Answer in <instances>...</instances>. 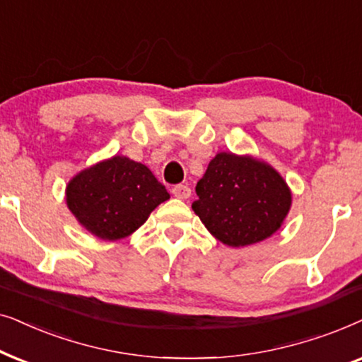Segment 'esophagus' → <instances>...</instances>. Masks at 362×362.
<instances>
[{
    "mask_svg": "<svg viewBox=\"0 0 362 362\" xmlns=\"http://www.w3.org/2000/svg\"><path fill=\"white\" fill-rule=\"evenodd\" d=\"M172 194H173V197H177V199L187 200L192 195V190L189 185H175L172 189Z\"/></svg>",
    "mask_w": 362,
    "mask_h": 362,
    "instance_id": "34e87169",
    "label": "esophagus"
}]
</instances>
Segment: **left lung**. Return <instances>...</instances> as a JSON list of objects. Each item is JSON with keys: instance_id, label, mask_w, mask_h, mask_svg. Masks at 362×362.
Returning a JSON list of instances; mask_svg holds the SVG:
<instances>
[{"instance_id": "8db88e82", "label": "left lung", "mask_w": 362, "mask_h": 362, "mask_svg": "<svg viewBox=\"0 0 362 362\" xmlns=\"http://www.w3.org/2000/svg\"><path fill=\"white\" fill-rule=\"evenodd\" d=\"M192 209L214 237L240 248L263 242L281 228L293 195L268 162L253 156L218 152L197 182Z\"/></svg>"}]
</instances>
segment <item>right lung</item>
Instances as JSON below:
<instances>
[{"mask_svg":"<svg viewBox=\"0 0 362 362\" xmlns=\"http://www.w3.org/2000/svg\"><path fill=\"white\" fill-rule=\"evenodd\" d=\"M170 199L148 167L114 156L77 172L66 185V204L90 235L117 242L146 223Z\"/></svg>","mask_w":362,"mask_h":362,"instance_id":"1","label":"right lung"}]
</instances>
